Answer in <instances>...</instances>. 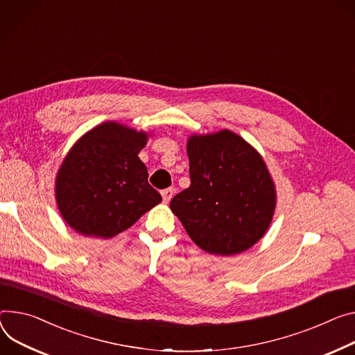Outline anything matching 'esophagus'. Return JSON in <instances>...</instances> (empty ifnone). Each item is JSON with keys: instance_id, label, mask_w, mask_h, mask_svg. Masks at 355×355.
Here are the masks:
<instances>
[{"instance_id": "obj_1", "label": "esophagus", "mask_w": 355, "mask_h": 355, "mask_svg": "<svg viewBox=\"0 0 355 355\" xmlns=\"http://www.w3.org/2000/svg\"><path fill=\"white\" fill-rule=\"evenodd\" d=\"M161 196H163V201L167 204V202L171 201V198L174 196V189L173 188H166V189L161 191Z\"/></svg>"}]
</instances>
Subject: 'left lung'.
Masks as SVG:
<instances>
[{"instance_id":"1","label":"left lung","mask_w":355,"mask_h":355,"mask_svg":"<svg viewBox=\"0 0 355 355\" xmlns=\"http://www.w3.org/2000/svg\"><path fill=\"white\" fill-rule=\"evenodd\" d=\"M191 185L170 204L189 238L211 254L241 253L268 231L276 189L261 154L220 130L187 143Z\"/></svg>"}]
</instances>
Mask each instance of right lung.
<instances>
[{
	"label": "right lung",
	"mask_w": 355,
	"mask_h": 355,
	"mask_svg": "<svg viewBox=\"0 0 355 355\" xmlns=\"http://www.w3.org/2000/svg\"><path fill=\"white\" fill-rule=\"evenodd\" d=\"M147 137L135 128L106 121L75 143L55 184L58 208L72 230L109 239L161 202L139 158Z\"/></svg>",
	"instance_id": "right-lung-1"
}]
</instances>
